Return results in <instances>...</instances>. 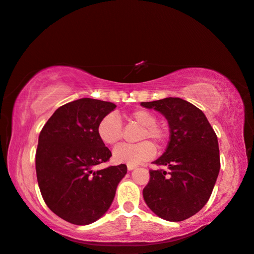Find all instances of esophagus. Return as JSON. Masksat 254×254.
<instances>
[{
  "label": "esophagus",
  "instance_id": "34e87169",
  "mask_svg": "<svg viewBox=\"0 0 254 254\" xmlns=\"http://www.w3.org/2000/svg\"><path fill=\"white\" fill-rule=\"evenodd\" d=\"M137 168V166H134V164H127V170H133Z\"/></svg>",
  "mask_w": 254,
  "mask_h": 254
}]
</instances>
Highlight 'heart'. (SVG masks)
Listing matches in <instances>:
<instances>
[{
  "mask_svg": "<svg viewBox=\"0 0 254 254\" xmlns=\"http://www.w3.org/2000/svg\"><path fill=\"white\" fill-rule=\"evenodd\" d=\"M128 120L142 127L140 140L152 139L155 144H161L166 138L164 128L156 124L158 119L147 109H135L128 114ZM96 132L103 144L115 145L122 138V122L116 114L103 116L98 124ZM155 155V147L151 141H142L137 145L122 144L114 148L113 160L116 163L139 164Z\"/></svg>",
  "mask_w": 254,
  "mask_h": 254,
  "instance_id": "1",
  "label": "heart"
}]
</instances>
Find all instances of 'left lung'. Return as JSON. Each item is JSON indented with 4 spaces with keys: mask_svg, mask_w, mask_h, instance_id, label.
Here are the masks:
<instances>
[{
    "mask_svg": "<svg viewBox=\"0 0 254 254\" xmlns=\"http://www.w3.org/2000/svg\"><path fill=\"white\" fill-rule=\"evenodd\" d=\"M166 117L170 137L154 162L167 170H149L142 190L146 205L163 220L180 222L197 214L212 194L220 171L217 137L201 110L181 98L141 102Z\"/></svg>",
    "mask_w": 254,
    "mask_h": 254,
    "instance_id": "left-lung-1",
    "label": "left lung"
}]
</instances>
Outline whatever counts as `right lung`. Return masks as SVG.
<instances>
[{
	"instance_id": "obj_1",
	"label": "right lung",
	"mask_w": 254,
	"mask_h": 254,
	"mask_svg": "<svg viewBox=\"0 0 254 254\" xmlns=\"http://www.w3.org/2000/svg\"><path fill=\"white\" fill-rule=\"evenodd\" d=\"M113 102L78 99L55 110L39 135L35 170L46 205L67 222L86 226L109 209L126 164L94 170L112 152L100 140V120Z\"/></svg>"
}]
</instances>
